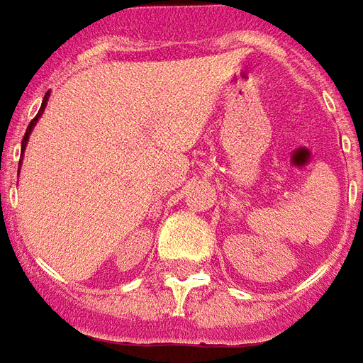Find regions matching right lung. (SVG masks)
<instances>
[{"label": "right lung", "mask_w": 363, "mask_h": 363, "mask_svg": "<svg viewBox=\"0 0 363 363\" xmlns=\"http://www.w3.org/2000/svg\"><path fill=\"white\" fill-rule=\"evenodd\" d=\"M48 98H50V92H45V96H44V101H42V107H40L38 115H36V117H34V119L30 121V125H28V128H26V133H24V138H23V152H24V147H26V142H28V136H30L32 128H34V125H36V121L40 119V115L44 113V109H45V104H48ZM18 169H21V161H18Z\"/></svg>", "instance_id": "right-lung-1"}]
</instances>
